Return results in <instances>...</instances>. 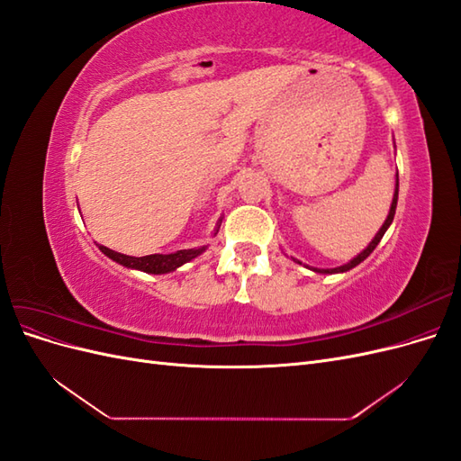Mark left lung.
<instances>
[{
    "label": "left lung",
    "instance_id": "8db88e82",
    "mask_svg": "<svg viewBox=\"0 0 461 461\" xmlns=\"http://www.w3.org/2000/svg\"><path fill=\"white\" fill-rule=\"evenodd\" d=\"M396 203H398V175H396V190H394V196H393V203H390V212H388V217H386V221L383 222V227L379 229V232L375 234V239L369 242V246L364 249V252L361 254H357L352 261H348V263H344V265H340V267H334V269H313L315 273H346V271H350V269H354L356 265H359L361 261H364L373 249L376 248V244L381 242V239L384 236V232H386V229L390 227V222H393V219H394V213H396ZM298 263H302V261H298Z\"/></svg>",
    "mask_w": 461,
    "mask_h": 461
}]
</instances>
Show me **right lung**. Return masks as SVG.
I'll return each mask as SVG.
<instances>
[{
    "instance_id": "obj_1",
    "label": "right lung",
    "mask_w": 461,
    "mask_h": 461,
    "mask_svg": "<svg viewBox=\"0 0 461 461\" xmlns=\"http://www.w3.org/2000/svg\"><path fill=\"white\" fill-rule=\"evenodd\" d=\"M221 221L222 219H219V222H217L215 234L221 227ZM100 249L107 258L124 265V267L138 269V271L151 273V275H161V273H171L176 267H180V265H185V263L192 261L194 258H198L202 252H205V246L192 248V249H178V252H175V254H151V256H144V258L124 256V254L113 252V249H109L105 246H100Z\"/></svg>"
}]
</instances>
